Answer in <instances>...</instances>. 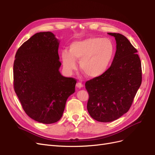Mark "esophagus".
Listing matches in <instances>:
<instances>
[{"mask_svg":"<svg viewBox=\"0 0 155 155\" xmlns=\"http://www.w3.org/2000/svg\"><path fill=\"white\" fill-rule=\"evenodd\" d=\"M83 87V84H82L81 83L78 82V83H76V87H78V88H82Z\"/></svg>","mask_w":155,"mask_h":155,"instance_id":"1","label":"esophagus"}]
</instances>
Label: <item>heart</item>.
<instances>
[{"instance_id":"obj_1","label":"heart","mask_w":155,"mask_h":155,"mask_svg":"<svg viewBox=\"0 0 155 155\" xmlns=\"http://www.w3.org/2000/svg\"><path fill=\"white\" fill-rule=\"evenodd\" d=\"M114 54V46L110 40L93 37L74 42L69 46L68 51H63L61 60L67 72L76 70V61H79L82 72L89 78H97L107 72Z\"/></svg>"}]
</instances>
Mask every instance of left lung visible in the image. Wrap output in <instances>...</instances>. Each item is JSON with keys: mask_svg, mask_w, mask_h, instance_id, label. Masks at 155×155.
<instances>
[{"mask_svg": "<svg viewBox=\"0 0 155 155\" xmlns=\"http://www.w3.org/2000/svg\"><path fill=\"white\" fill-rule=\"evenodd\" d=\"M116 41L111 66L100 78L85 83L89 97L87 110L93 119L110 122L127 112L142 83V65L138 51L120 34L108 33Z\"/></svg>", "mask_w": 155, "mask_h": 155, "instance_id": "obj_1", "label": "left lung"}]
</instances>
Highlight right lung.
I'll list each match as a JSON object with an SVG mask.
<instances>
[{
  "mask_svg": "<svg viewBox=\"0 0 155 155\" xmlns=\"http://www.w3.org/2000/svg\"><path fill=\"white\" fill-rule=\"evenodd\" d=\"M59 43L50 31L37 33L18 49L13 63L14 91L22 109L45 124L61 119L76 84V79L59 71Z\"/></svg>",
  "mask_w": 155,
  "mask_h": 155,
  "instance_id": "right-lung-1",
  "label": "right lung"
}]
</instances>
